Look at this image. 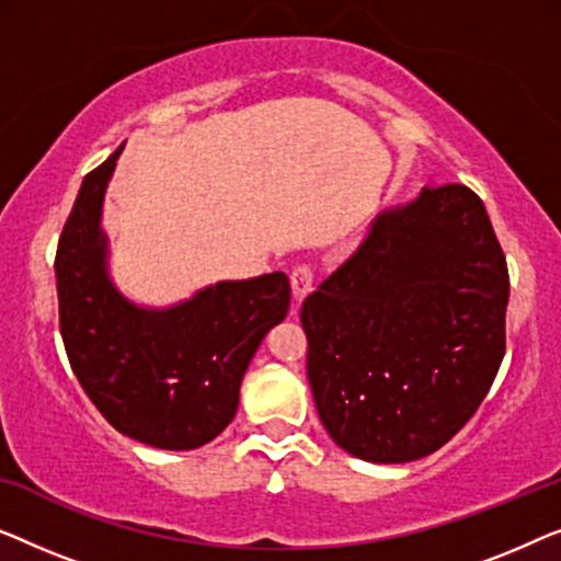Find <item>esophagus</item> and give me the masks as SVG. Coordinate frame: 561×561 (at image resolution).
Segmentation results:
<instances>
[{
	"label": "esophagus",
	"mask_w": 561,
	"mask_h": 561,
	"mask_svg": "<svg viewBox=\"0 0 561 561\" xmlns=\"http://www.w3.org/2000/svg\"><path fill=\"white\" fill-rule=\"evenodd\" d=\"M289 279H291V289H295V299H297V302H302V297L312 289V282H314L312 266L310 264H297L295 270L289 272Z\"/></svg>",
	"instance_id": "34e87169"
}]
</instances>
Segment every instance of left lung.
I'll return each instance as SVG.
<instances>
[{
  "label": "left lung",
  "mask_w": 561,
  "mask_h": 561,
  "mask_svg": "<svg viewBox=\"0 0 561 561\" xmlns=\"http://www.w3.org/2000/svg\"><path fill=\"white\" fill-rule=\"evenodd\" d=\"M506 305V256L470 187L381 213L299 310L322 427L368 462L435 453L499 374Z\"/></svg>",
  "instance_id": "obj_1"
}]
</instances>
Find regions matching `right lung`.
I'll return each instance as SVG.
<instances>
[{"label": "right lung", "instance_id": "obj_1", "mask_svg": "<svg viewBox=\"0 0 561 561\" xmlns=\"http://www.w3.org/2000/svg\"><path fill=\"white\" fill-rule=\"evenodd\" d=\"M119 154L122 147L83 178L62 226L55 254L62 345L114 430L149 447L195 449L231 424L259 343L289 310V279L274 272L218 282L164 310L129 302L108 279L101 231Z\"/></svg>", "mask_w": 561, "mask_h": 561}]
</instances>
